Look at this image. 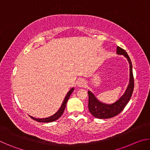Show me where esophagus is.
Segmentation results:
<instances>
[{
	"instance_id": "obj_1",
	"label": "esophagus",
	"mask_w": 150,
	"mask_h": 150,
	"mask_svg": "<svg viewBox=\"0 0 150 150\" xmlns=\"http://www.w3.org/2000/svg\"><path fill=\"white\" fill-rule=\"evenodd\" d=\"M86 85H87V83H86V81L84 79H78L77 81V85L79 87H85Z\"/></svg>"
}]
</instances>
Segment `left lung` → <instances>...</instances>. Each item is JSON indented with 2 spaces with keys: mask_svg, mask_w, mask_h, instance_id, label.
<instances>
[{
  "mask_svg": "<svg viewBox=\"0 0 150 150\" xmlns=\"http://www.w3.org/2000/svg\"><path fill=\"white\" fill-rule=\"evenodd\" d=\"M116 54L119 55H123L125 57L130 65V79H129L128 85L127 86L125 92L123 93L120 98L115 102L111 104L105 103L100 101L96 97V96L91 92L88 91V110L94 117L99 119L110 118L114 116L118 115L122 111L126 105L128 104L132 95L134 81L132 71V64L129 57L128 54L124 50L120 47H117Z\"/></svg>",
  "mask_w": 150,
  "mask_h": 150,
  "instance_id": "left-lung-1",
  "label": "left lung"
}]
</instances>
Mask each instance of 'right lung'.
<instances>
[{"instance_id": "right-lung-1", "label": "right lung", "mask_w": 150, "mask_h": 150, "mask_svg": "<svg viewBox=\"0 0 150 150\" xmlns=\"http://www.w3.org/2000/svg\"><path fill=\"white\" fill-rule=\"evenodd\" d=\"M73 91H74V87L71 88L69 91H68V93H67V95H66L64 100H63L62 105H61L60 108H59V110H58L54 114V115L50 116L49 117L43 118H37L33 117V116H31L30 115L29 116L33 119V120H34L37 122H54L55 120H57V119H59L63 115V112H64V110L65 108L66 104H67V100L69 99V96L71 95V93H73Z\"/></svg>"}]
</instances>
